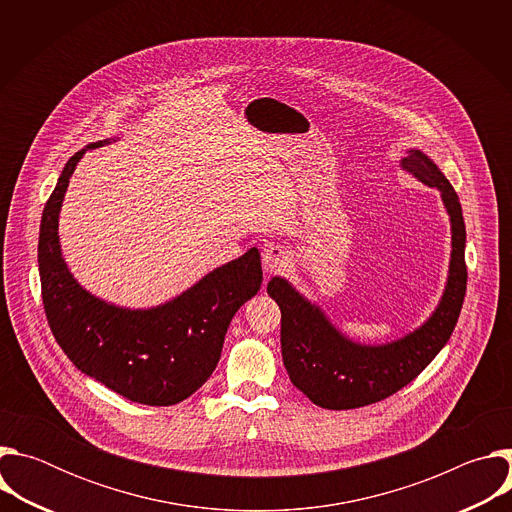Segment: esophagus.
I'll return each mask as SVG.
<instances>
[{
	"label": "esophagus",
	"instance_id": "obj_1",
	"mask_svg": "<svg viewBox=\"0 0 512 512\" xmlns=\"http://www.w3.org/2000/svg\"><path fill=\"white\" fill-rule=\"evenodd\" d=\"M291 263V251L283 245L269 243L263 249V269L265 271H279Z\"/></svg>",
	"mask_w": 512,
	"mask_h": 512
}]
</instances>
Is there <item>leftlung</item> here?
I'll use <instances>...</instances> for the list:
<instances>
[{
  "label": "left lung",
  "instance_id": "1",
  "mask_svg": "<svg viewBox=\"0 0 512 512\" xmlns=\"http://www.w3.org/2000/svg\"><path fill=\"white\" fill-rule=\"evenodd\" d=\"M401 168L442 192L452 223V259L444 296L435 312L407 336L389 344L346 338L283 277H271L267 294L281 310L285 371L312 403L324 409H356L387 399L409 385L450 340L466 296V227L456 190L423 152L409 150Z\"/></svg>",
  "mask_w": 512,
  "mask_h": 512
}]
</instances>
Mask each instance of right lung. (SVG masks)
I'll use <instances>...</instances> for the list:
<instances>
[{
    "instance_id": "add662e5",
    "label": "right lung",
    "mask_w": 512,
    "mask_h": 512,
    "mask_svg": "<svg viewBox=\"0 0 512 512\" xmlns=\"http://www.w3.org/2000/svg\"><path fill=\"white\" fill-rule=\"evenodd\" d=\"M105 143L109 139L89 143L66 162L44 206L38 241L44 312L56 342L81 373L129 401L176 405L216 369L233 316L261 287V257L253 247L148 310L119 308L89 294L62 259L58 214L79 160Z\"/></svg>"
}]
</instances>
